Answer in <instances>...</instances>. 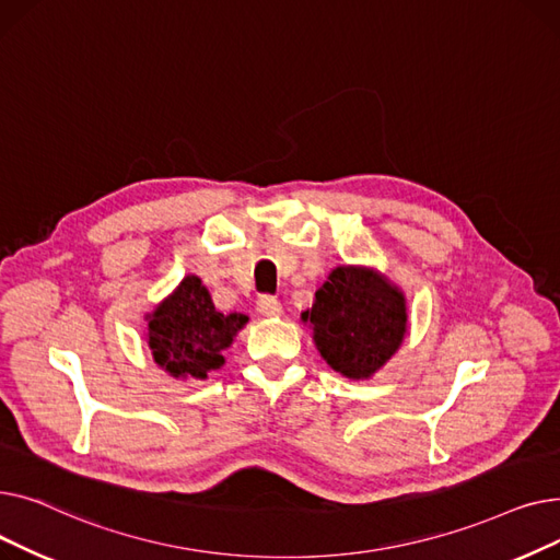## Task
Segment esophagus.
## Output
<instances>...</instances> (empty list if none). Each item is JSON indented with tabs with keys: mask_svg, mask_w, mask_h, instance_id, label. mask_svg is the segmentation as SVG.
Masks as SVG:
<instances>
[{
	"mask_svg": "<svg viewBox=\"0 0 560 560\" xmlns=\"http://www.w3.org/2000/svg\"><path fill=\"white\" fill-rule=\"evenodd\" d=\"M256 311L262 315V317H277L281 315V302L272 295H262L258 302H256Z\"/></svg>",
	"mask_w": 560,
	"mask_h": 560,
	"instance_id": "obj_1",
	"label": "esophagus"
}]
</instances>
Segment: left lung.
Returning <instances> with one entry per match:
<instances>
[{"instance_id": "obj_1", "label": "left lung", "mask_w": 560, "mask_h": 560, "mask_svg": "<svg viewBox=\"0 0 560 560\" xmlns=\"http://www.w3.org/2000/svg\"><path fill=\"white\" fill-rule=\"evenodd\" d=\"M302 319L313 327L322 359L336 372L368 378L399 349L406 304L384 277L345 265L315 290V304Z\"/></svg>"}]
</instances>
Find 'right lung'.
<instances>
[{
	"label": "right lung",
	"mask_w": 560,
	"mask_h": 560,
	"mask_svg": "<svg viewBox=\"0 0 560 560\" xmlns=\"http://www.w3.org/2000/svg\"><path fill=\"white\" fill-rule=\"evenodd\" d=\"M243 313H220L199 277H186L152 315L147 342L172 376L206 378L224 363L222 351L247 325Z\"/></svg>",
	"instance_id": "right-lung-1"
}]
</instances>
